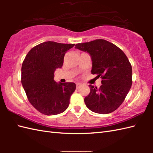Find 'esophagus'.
Instances as JSON below:
<instances>
[{"label": "esophagus", "mask_w": 153, "mask_h": 153, "mask_svg": "<svg viewBox=\"0 0 153 153\" xmlns=\"http://www.w3.org/2000/svg\"><path fill=\"white\" fill-rule=\"evenodd\" d=\"M81 85H82V84H81V83H77L76 84V89H78Z\"/></svg>", "instance_id": "1"}]
</instances>
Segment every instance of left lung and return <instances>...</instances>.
<instances>
[{
  "instance_id": "obj_1",
  "label": "left lung",
  "mask_w": 153,
  "mask_h": 153,
  "mask_svg": "<svg viewBox=\"0 0 153 153\" xmlns=\"http://www.w3.org/2000/svg\"><path fill=\"white\" fill-rule=\"evenodd\" d=\"M88 53L92 60V74L102 79L99 89L89 85L90 93L84 101L91 111L106 114L122 105L132 85V68L125 53L115 45L96 39L76 45Z\"/></svg>"
}]
</instances>
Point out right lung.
Wrapping results in <instances>:
<instances>
[{"instance_id": "right-lung-1", "label": "right lung", "mask_w": 153, "mask_h": 153, "mask_svg": "<svg viewBox=\"0 0 153 153\" xmlns=\"http://www.w3.org/2000/svg\"><path fill=\"white\" fill-rule=\"evenodd\" d=\"M74 45L44 42L32 48L23 62L22 86L29 101L43 114H58L69 106L76 84L56 83L54 73L62 66L65 54Z\"/></svg>"}]
</instances>
